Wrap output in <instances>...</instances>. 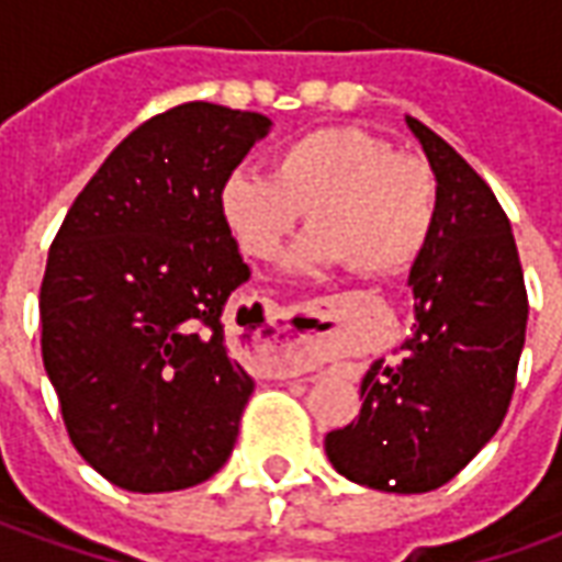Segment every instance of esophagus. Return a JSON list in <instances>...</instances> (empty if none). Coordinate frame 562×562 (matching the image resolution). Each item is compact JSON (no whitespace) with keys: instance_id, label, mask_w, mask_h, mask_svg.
<instances>
[{"instance_id":"1","label":"esophagus","mask_w":562,"mask_h":562,"mask_svg":"<svg viewBox=\"0 0 562 562\" xmlns=\"http://www.w3.org/2000/svg\"><path fill=\"white\" fill-rule=\"evenodd\" d=\"M277 316H285V313H277ZM306 364H310L306 342H301L292 330L270 318V334L252 346V367L270 376H294L306 370Z\"/></svg>"}]
</instances>
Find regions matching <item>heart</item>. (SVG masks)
<instances>
[{
  "instance_id": "obj_1",
  "label": "heart",
  "mask_w": 562,
  "mask_h": 562,
  "mask_svg": "<svg viewBox=\"0 0 562 562\" xmlns=\"http://www.w3.org/2000/svg\"><path fill=\"white\" fill-rule=\"evenodd\" d=\"M222 216L256 261L282 256L304 216L310 237L297 265H337L355 277H394L413 268L439 216V177L418 153L394 149L358 126L306 132L273 153L270 177L228 173Z\"/></svg>"
}]
</instances>
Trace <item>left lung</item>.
<instances>
[{"mask_svg": "<svg viewBox=\"0 0 562 562\" xmlns=\"http://www.w3.org/2000/svg\"><path fill=\"white\" fill-rule=\"evenodd\" d=\"M439 177V216L415 261V334L376 361L361 413L325 436L334 470L389 494L451 482L496 434L515 394L527 285L506 210L458 149L406 116Z\"/></svg>", "mask_w": 562, "mask_h": 562, "instance_id": "8db88e82", "label": "left lung"}]
</instances>
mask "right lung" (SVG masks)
<instances>
[{
	"label": "right lung",
	"mask_w": 562,
	"mask_h": 562,
	"mask_svg": "<svg viewBox=\"0 0 562 562\" xmlns=\"http://www.w3.org/2000/svg\"><path fill=\"white\" fill-rule=\"evenodd\" d=\"M270 120L186 102L104 159L44 268L42 358L68 439L132 494L183 491L228 460L252 379L222 310L249 280L222 183Z\"/></svg>",
	"instance_id": "add662e5"
}]
</instances>
